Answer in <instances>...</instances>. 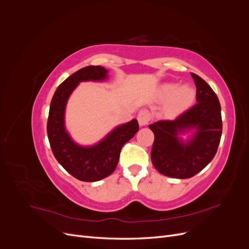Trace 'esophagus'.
Masks as SVG:
<instances>
[{"mask_svg": "<svg viewBox=\"0 0 249 249\" xmlns=\"http://www.w3.org/2000/svg\"><path fill=\"white\" fill-rule=\"evenodd\" d=\"M137 119H138V123H139V125H140V126L146 125V124L149 123V120H150V114H149V112H148L147 110H141V111L138 113Z\"/></svg>", "mask_w": 249, "mask_h": 249, "instance_id": "esophagus-1", "label": "esophagus"}]
</instances>
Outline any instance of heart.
Masks as SVG:
<instances>
[{
    "label": "heart",
    "mask_w": 249,
    "mask_h": 249,
    "mask_svg": "<svg viewBox=\"0 0 249 249\" xmlns=\"http://www.w3.org/2000/svg\"><path fill=\"white\" fill-rule=\"evenodd\" d=\"M159 99L166 101L162 112L167 117H176L189 108L195 99V90L192 86L177 83H165L160 88Z\"/></svg>",
    "instance_id": "b5f03b06"
}]
</instances>
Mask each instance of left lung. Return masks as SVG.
Segmentation results:
<instances>
[{"label": "left lung", "instance_id": "1", "mask_svg": "<svg viewBox=\"0 0 249 249\" xmlns=\"http://www.w3.org/2000/svg\"><path fill=\"white\" fill-rule=\"evenodd\" d=\"M191 76L197 104L175 120H159L148 125L155 135L150 154L153 165L173 178H189L205 168L216 155L222 133L216 93L197 74Z\"/></svg>", "mask_w": 249, "mask_h": 249}]
</instances>
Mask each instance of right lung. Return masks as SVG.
Returning a JSON list of instances; mask_svg holds the SVG:
<instances>
[{"label":"right lung","mask_w":249,"mask_h":249,"mask_svg":"<svg viewBox=\"0 0 249 249\" xmlns=\"http://www.w3.org/2000/svg\"><path fill=\"white\" fill-rule=\"evenodd\" d=\"M108 70L101 65L86 66L62 82L53 96L49 118L48 137L52 152L60 165L83 182H96L115 170L120 150L139 130L136 118L115 126L99 142L82 145L74 141L65 126L66 104L81 82H104Z\"/></svg>","instance_id":"add662e5"}]
</instances>
